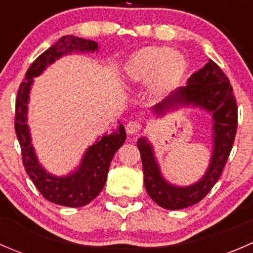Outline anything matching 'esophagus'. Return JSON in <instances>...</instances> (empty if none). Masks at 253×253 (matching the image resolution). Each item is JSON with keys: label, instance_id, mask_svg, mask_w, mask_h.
Returning a JSON list of instances; mask_svg holds the SVG:
<instances>
[{"label": "esophagus", "instance_id": "34e87169", "mask_svg": "<svg viewBox=\"0 0 253 253\" xmlns=\"http://www.w3.org/2000/svg\"><path fill=\"white\" fill-rule=\"evenodd\" d=\"M142 129V124L138 121H129L128 124L126 125V132L128 134H137L139 133Z\"/></svg>", "mask_w": 253, "mask_h": 253}]
</instances>
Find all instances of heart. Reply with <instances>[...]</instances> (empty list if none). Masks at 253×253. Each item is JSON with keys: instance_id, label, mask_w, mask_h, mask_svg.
<instances>
[{"instance_id": "b5f03b06", "label": "heart", "mask_w": 253, "mask_h": 253, "mask_svg": "<svg viewBox=\"0 0 253 253\" xmlns=\"http://www.w3.org/2000/svg\"><path fill=\"white\" fill-rule=\"evenodd\" d=\"M187 61L181 53L167 46L142 48L131 56L125 67V75L133 83L148 81L153 75V88L157 93L175 86L187 71Z\"/></svg>"}]
</instances>
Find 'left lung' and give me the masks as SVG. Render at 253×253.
I'll list each match as a JSON object with an SVG mask.
<instances>
[{
	"instance_id": "obj_1",
	"label": "left lung",
	"mask_w": 253,
	"mask_h": 253,
	"mask_svg": "<svg viewBox=\"0 0 253 253\" xmlns=\"http://www.w3.org/2000/svg\"><path fill=\"white\" fill-rule=\"evenodd\" d=\"M177 104L200 106L211 112L213 116L214 149L203 178L188 187L169 185L160 175L152 145L145 138H139L137 142L148 195L158 206L172 211L196 205L213 188L228 162L237 129V104L233 86L214 61L209 60L205 67L188 78L187 85L178 88L163 103L158 104L154 111L162 114Z\"/></svg>"
}]
</instances>
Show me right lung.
I'll return each mask as SVG.
<instances>
[{"instance_id":"right-lung-1","label":"right lung","mask_w":253,"mask_h":253,"mask_svg":"<svg viewBox=\"0 0 253 253\" xmlns=\"http://www.w3.org/2000/svg\"><path fill=\"white\" fill-rule=\"evenodd\" d=\"M75 51L94 53L98 51V44L73 35H65L55 45L42 52L30 65L25 78L20 83L16 98L14 116V129L22 150L23 165L30 180L45 200L55 205L72 208L86 206L101 192L105 186L112 158L126 141V131L124 125L120 124L111 133L105 134L89 147L78 170L66 177H56L47 174L38 163L33 145L30 144L29 128L27 125V105L33 78L38 77L48 65L61 56Z\"/></svg>"}]
</instances>
